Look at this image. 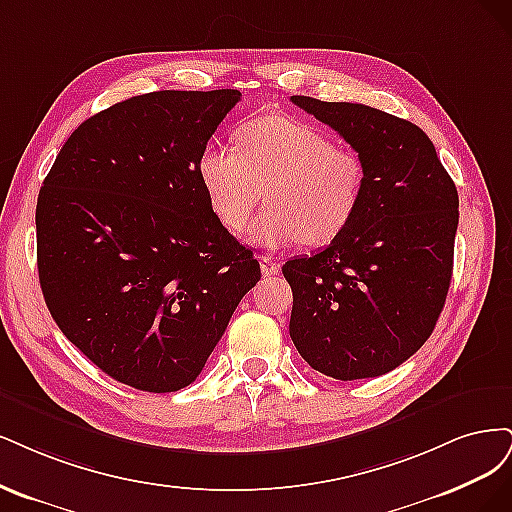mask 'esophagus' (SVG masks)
<instances>
[{"mask_svg": "<svg viewBox=\"0 0 512 512\" xmlns=\"http://www.w3.org/2000/svg\"><path fill=\"white\" fill-rule=\"evenodd\" d=\"M259 266H261L263 276H274V274L280 272V263L274 261L272 257H268V255H261L259 257Z\"/></svg>", "mask_w": 512, "mask_h": 512, "instance_id": "esophagus-1", "label": "esophagus"}]
</instances>
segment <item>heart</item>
Returning a JSON list of instances; mask_svg holds the SVG:
<instances>
[{
	"instance_id": "b5f03b06",
	"label": "heart",
	"mask_w": 512,
	"mask_h": 512,
	"mask_svg": "<svg viewBox=\"0 0 512 512\" xmlns=\"http://www.w3.org/2000/svg\"><path fill=\"white\" fill-rule=\"evenodd\" d=\"M197 178L214 217L232 234L244 232L266 197L268 208L251 227V240L263 249L332 242L349 227L364 195L359 155L283 112L246 121L236 131V153L206 146Z\"/></svg>"
}]
</instances>
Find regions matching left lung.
Here are the masks:
<instances>
[{"mask_svg": "<svg viewBox=\"0 0 512 512\" xmlns=\"http://www.w3.org/2000/svg\"><path fill=\"white\" fill-rule=\"evenodd\" d=\"M291 102L336 129L364 163L353 221L321 253L291 259L289 334L310 368L338 381L391 372L432 336L447 300L459 197L432 140L364 104Z\"/></svg>", "mask_w": 512, "mask_h": 512, "instance_id": "left-lung-1", "label": "left lung"}]
</instances>
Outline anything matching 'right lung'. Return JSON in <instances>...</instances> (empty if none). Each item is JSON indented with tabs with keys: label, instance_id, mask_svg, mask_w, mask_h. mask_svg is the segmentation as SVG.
Instances as JSON below:
<instances>
[{
	"label": "right lung",
	"instance_id": "obj_1",
	"mask_svg": "<svg viewBox=\"0 0 512 512\" xmlns=\"http://www.w3.org/2000/svg\"><path fill=\"white\" fill-rule=\"evenodd\" d=\"M240 91H155L68 138L36 206L38 274L63 336L114 381L191 385L259 261L214 217L197 159Z\"/></svg>",
	"mask_w": 512,
	"mask_h": 512
}]
</instances>
